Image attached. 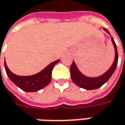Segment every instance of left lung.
Returning a JSON list of instances; mask_svg holds the SVG:
<instances>
[{"label":"left lung","instance_id":"8db88e82","mask_svg":"<svg viewBox=\"0 0 125 125\" xmlns=\"http://www.w3.org/2000/svg\"><path fill=\"white\" fill-rule=\"evenodd\" d=\"M104 31L111 35L110 32H108L107 29L104 28ZM111 42L113 43V45L115 49V58L111 67L105 73H104L103 74L100 75L99 76H96V77L87 76L80 72L75 62L73 61L72 64L70 67V74H71V78L73 81V82L76 85L85 90H95V89L100 88L104 84L106 83L108 81V79L111 78V76L113 75V72H115L118 61L117 46L115 44V42L114 41L112 36H111Z\"/></svg>","mask_w":125,"mask_h":125}]
</instances>
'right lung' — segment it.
Wrapping results in <instances>:
<instances>
[{
    "mask_svg": "<svg viewBox=\"0 0 125 125\" xmlns=\"http://www.w3.org/2000/svg\"><path fill=\"white\" fill-rule=\"evenodd\" d=\"M60 60H55L54 62L47 65L44 70L37 73L31 76H18L12 73L7 67V64L5 61V69L7 75L10 79L14 83L21 88L22 90L32 93L40 90L49 83L51 80V73L53 67Z\"/></svg>",
    "mask_w": 125,
    "mask_h": 125,
    "instance_id": "add662e5",
    "label": "right lung"
}]
</instances>
